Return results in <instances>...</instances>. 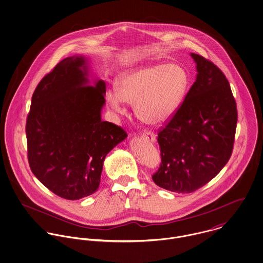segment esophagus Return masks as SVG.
<instances>
[{"label": "esophagus", "instance_id": "obj_1", "mask_svg": "<svg viewBox=\"0 0 263 263\" xmlns=\"http://www.w3.org/2000/svg\"><path fill=\"white\" fill-rule=\"evenodd\" d=\"M142 138L145 139V140H147V141H155V135H154V133L151 132V131H147V130L142 133Z\"/></svg>", "mask_w": 263, "mask_h": 263}]
</instances>
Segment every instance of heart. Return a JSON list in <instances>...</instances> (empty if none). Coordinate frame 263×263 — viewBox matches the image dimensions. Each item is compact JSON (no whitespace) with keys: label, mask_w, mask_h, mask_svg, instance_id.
Instances as JSON below:
<instances>
[{"label":"heart","mask_w":263,"mask_h":263,"mask_svg":"<svg viewBox=\"0 0 263 263\" xmlns=\"http://www.w3.org/2000/svg\"><path fill=\"white\" fill-rule=\"evenodd\" d=\"M189 77L179 64L144 66L122 75L118 89L108 91L110 107L124 114V102L134 103L141 121L158 125L169 120L177 111L187 92Z\"/></svg>","instance_id":"b5f03b06"}]
</instances>
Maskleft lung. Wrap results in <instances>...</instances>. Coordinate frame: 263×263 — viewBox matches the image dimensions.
Returning <instances> with one entry per match:
<instances>
[{
    "mask_svg": "<svg viewBox=\"0 0 263 263\" xmlns=\"http://www.w3.org/2000/svg\"><path fill=\"white\" fill-rule=\"evenodd\" d=\"M197 77L184 101L158 132L161 163L156 185L191 193L213 179L230 159L237 124L236 102L222 71L191 53Z\"/></svg>",
    "mask_w": 263,
    "mask_h": 263,
    "instance_id": "1",
    "label": "left lung"
}]
</instances>
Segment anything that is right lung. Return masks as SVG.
<instances>
[{
	"instance_id": "1",
	"label": "right lung",
	"mask_w": 263,
	"mask_h": 263,
	"mask_svg": "<svg viewBox=\"0 0 263 263\" xmlns=\"http://www.w3.org/2000/svg\"><path fill=\"white\" fill-rule=\"evenodd\" d=\"M87 75L84 57L61 61L36 87L26 121L33 174L68 200L98 189L106 155L127 137L120 126L102 121L106 85H88Z\"/></svg>"
}]
</instances>
